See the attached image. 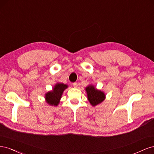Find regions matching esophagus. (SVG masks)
Here are the masks:
<instances>
[{
  "instance_id": "esophagus-1",
  "label": "esophagus",
  "mask_w": 154,
  "mask_h": 154,
  "mask_svg": "<svg viewBox=\"0 0 154 154\" xmlns=\"http://www.w3.org/2000/svg\"><path fill=\"white\" fill-rule=\"evenodd\" d=\"M72 85H73V87H74V88H76L77 87H78V84L76 83H73V84H72Z\"/></svg>"
}]
</instances>
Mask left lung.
<instances>
[{
  "label": "left lung",
  "mask_w": 154,
  "mask_h": 154,
  "mask_svg": "<svg viewBox=\"0 0 154 154\" xmlns=\"http://www.w3.org/2000/svg\"><path fill=\"white\" fill-rule=\"evenodd\" d=\"M85 91L87 92V99L93 106L101 103L105 100L106 95L105 92L97 89L92 84L88 85L85 87Z\"/></svg>",
  "instance_id": "left-lung-1"
}]
</instances>
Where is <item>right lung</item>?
<instances>
[{"mask_svg":"<svg viewBox=\"0 0 154 154\" xmlns=\"http://www.w3.org/2000/svg\"><path fill=\"white\" fill-rule=\"evenodd\" d=\"M68 88L67 84L63 83H57L53 88V90L45 93V102L50 106H57L62 98L63 91Z\"/></svg>","mask_w":154,"mask_h":154,"instance_id":"obj_1","label":"right lung"}]
</instances>
